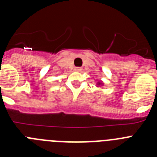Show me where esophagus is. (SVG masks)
Here are the masks:
<instances>
[{"label":"esophagus","mask_w":157,"mask_h":157,"mask_svg":"<svg viewBox=\"0 0 157 157\" xmlns=\"http://www.w3.org/2000/svg\"><path fill=\"white\" fill-rule=\"evenodd\" d=\"M82 70V67H75V71H81Z\"/></svg>","instance_id":"esophagus-1"}]
</instances>
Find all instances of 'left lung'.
Returning a JSON list of instances; mask_svg holds the SVG:
<instances>
[{"label":"left lung","instance_id":"obj_1","mask_svg":"<svg viewBox=\"0 0 157 157\" xmlns=\"http://www.w3.org/2000/svg\"><path fill=\"white\" fill-rule=\"evenodd\" d=\"M98 86H100V85L102 86V85H103V83L101 82H98Z\"/></svg>","mask_w":157,"mask_h":157}]
</instances>
